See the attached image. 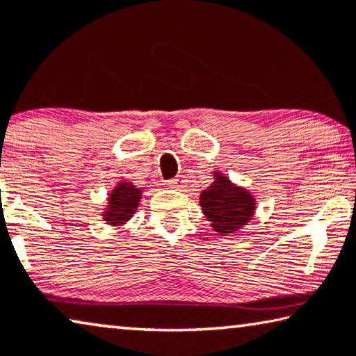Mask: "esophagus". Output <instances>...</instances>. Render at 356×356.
<instances>
[{"label":"esophagus","instance_id":"1","mask_svg":"<svg viewBox=\"0 0 356 356\" xmlns=\"http://www.w3.org/2000/svg\"><path fill=\"white\" fill-rule=\"evenodd\" d=\"M167 184H168L170 188H173V189H183L184 186H186V178H184L183 175H179V177L170 179Z\"/></svg>","mask_w":356,"mask_h":356}]
</instances>
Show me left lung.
<instances>
[{"label": "left lung", "instance_id": "left-lung-1", "mask_svg": "<svg viewBox=\"0 0 356 356\" xmlns=\"http://www.w3.org/2000/svg\"><path fill=\"white\" fill-rule=\"evenodd\" d=\"M199 204L213 231L228 236L254 218L257 200L249 189L239 186L221 172H213V183L200 193Z\"/></svg>", "mask_w": 356, "mask_h": 356}]
</instances>
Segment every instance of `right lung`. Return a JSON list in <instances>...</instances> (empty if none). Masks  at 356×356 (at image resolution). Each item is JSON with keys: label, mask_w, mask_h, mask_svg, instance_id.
<instances>
[{"label": "right lung", "mask_w": 356, "mask_h": 356, "mask_svg": "<svg viewBox=\"0 0 356 356\" xmlns=\"http://www.w3.org/2000/svg\"><path fill=\"white\" fill-rule=\"evenodd\" d=\"M141 197L143 188H138L136 184L128 181V179L118 181L109 193L107 205L102 209V221H106L109 226L122 228L136 213Z\"/></svg>", "instance_id": "right-lung-1"}]
</instances>
